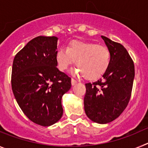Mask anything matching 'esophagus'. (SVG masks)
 <instances>
[{"label":"esophagus","instance_id":"obj_1","mask_svg":"<svg viewBox=\"0 0 148 148\" xmlns=\"http://www.w3.org/2000/svg\"><path fill=\"white\" fill-rule=\"evenodd\" d=\"M76 84H77V81H75V79L72 78V79H71V84H72V85L74 86V85H75Z\"/></svg>","mask_w":148,"mask_h":148}]
</instances>
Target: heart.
<instances>
[{
  "label": "heart",
  "instance_id": "obj_1",
  "mask_svg": "<svg viewBox=\"0 0 148 148\" xmlns=\"http://www.w3.org/2000/svg\"><path fill=\"white\" fill-rule=\"evenodd\" d=\"M111 55L109 49L94 43L73 40L66 49H58L56 61L58 69L65 71L75 63L78 67L73 71L77 76H84L87 80H96L102 76L110 64Z\"/></svg>",
  "mask_w": 148,
  "mask_h": 148
}]
</instances>
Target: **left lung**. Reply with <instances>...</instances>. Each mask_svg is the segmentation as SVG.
Instances as JSON below:
<instances>
[{"instance_id":"obj_1","label":"left lung","mask_w":148,"mask_h":148,"mask_svg":"<svg viewBox=\"0 0 148 148\" xmlns=\"http://www.w3.org/2000/svg\"><path fill=\"white\" fill-rule=\"evenodd\" d=\"M110 52V64L102 78L86 84L84 105L91 121L107 124L117 119L130 101L135 69L127 51L121 44L101 36Z\"/></svg>"}]
</instances>
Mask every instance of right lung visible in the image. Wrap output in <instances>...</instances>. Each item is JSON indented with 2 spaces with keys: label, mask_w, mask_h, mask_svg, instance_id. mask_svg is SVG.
I'll return each mask as SVG.
<instances>
[{
  "label": "right lung",
  "mask_w": 148,
  "mask_h": 148,
  "mask_svg": "<svg viewBox=\"0 0 148 148\" xmlns=\"http://www.w3.org/2000/svg\"><path fill=\"white\" fill-rule=\"evenodd\" d=\"M58 39L38 36L13 61L12 89L17 102L29 119L44 127L61 119V99L71 88V78L56 67Z\"/></svg>",
  "instance_id": "right-lung-1"
}]
</instances>
